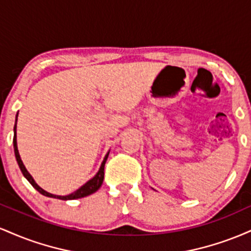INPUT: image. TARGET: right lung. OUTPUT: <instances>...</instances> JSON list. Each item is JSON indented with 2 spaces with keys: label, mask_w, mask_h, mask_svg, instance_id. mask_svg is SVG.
<instances>
[{
  "label": "right lung",
  "mask_w": 251,
  "mask_h": 251,
  "mask_svg": "<svg viewBox=\"0 0 251 251\" xmlns=\"http://www.w3.org/2000/svg\"><path fill=\"white\" fill-rule=\"evenodd\" d=\"M16 122H17V114H16ZM13 144H14V152H15V157H16V162L19 164L20 166V170H21V172L24 174V176L25 178H27V180L29 181V183L33 185L34 189H36L37 191L40 192V194L43 195V196H47V197H51V198H57V200H62V201H68V200H76V198H82V197H86V196L88 195H92L94 194V192L98 191L99 190L100 186H101L102 181H103V169H105V163L106 160H107L108 158V153L105 155V158H103L102 163H101V166H100L99 171L97 172V175L94 176L92 179H89L87 183H85L83 185L81 186L80 189H77L76 191H74L73 194L71 195H67V196H57V195H53V194H50V192L45 191L42 188H40L39 185L35 183V180L33 179V177H31L29 172L27 171V169H25V166L24 165V163H22L21 160V157H20V153H19V150H17V143H16V123H15V126H14V139H13Z\"/></svg>",
  "instance_id": "1"
}]
</instances>
